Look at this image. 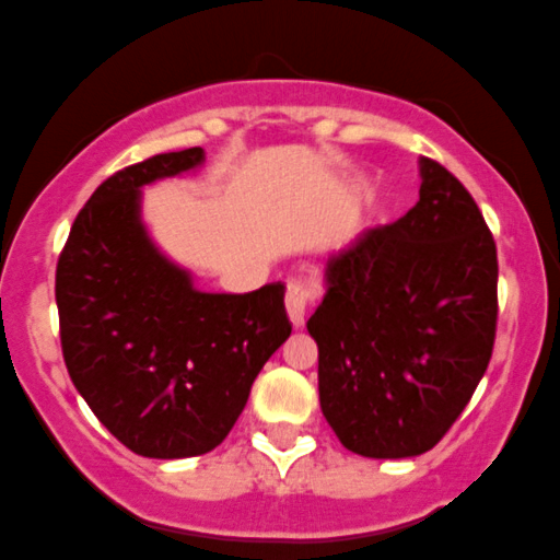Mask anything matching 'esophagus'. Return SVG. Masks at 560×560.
I'll list each match as a JSON object with an SVG mask.
<instances>
[{
  "mask_svg": "<svg viewBox=\"0 0 560 560\" xmlns=\"http://www.w3.org/2000/svg\"><path fill=\"white\" fill-rule=\"evenodd\" d=\"M322 294V287L316 284L313 279H305V276H294V279L287 281V294H284V305L287 313H290L292 327H303L305 313Z\"/></svg>",
  "mask_w": 560,
  "mask_h": 560,
  "instance_id": "esophagus-1",
  "label": "esophagus"
}]
</instances>
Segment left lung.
Returning <instances> with one entry per match:
<instances>
[{
	"label": "left lung",
	"mask_w": 560,
	"mask_h": 560,
	"mask_svg": "<svg viewBox=\"0 0 560 560\" xmlns=\"http://www.w3.org/2000/svg\"><path fill=\"white\" fill-rule=\"evenodd\" d=\"M420 175L404 218L329 257L327 294L308 318L322 411L361 457L433 450L494 350V236L444 164L422 159Z\"/></svg>",
	"instance_id": "obj_1"
}]
</instances>
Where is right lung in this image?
<instances>
[{
    "mask_svg": "<svg viewBox=\"0 0 560 560\" xmlns=\"http://www.w3.org/2000/svg\"><path fill=\"white\" fill-rule=\"evenodd\" d=\"M201 162L205 151L186 149L114 172L77 214L55 270L71 383L143 457L212 452L292 331L281 281L247 294L199 292L151 244L140 186Z\"/></svg>",
    "mask_w": 560,
    "mask_h": 560,
    "instance_id": "add662e5",
    "label": "right lung"
}]
</instances>
